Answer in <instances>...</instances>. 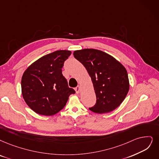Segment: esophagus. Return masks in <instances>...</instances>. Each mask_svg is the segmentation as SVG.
Listing matches in <instances>:
<instances>
[{
  "instance_id": "1",
  "label": "esophagus",
  "mask_w": 159,
  "mask_h": 159,
  "mask_svg": "<svg viewBox=\"0 0 159 159\" xmlns=\"http://www.w3.org/2000/svg\"><path fill=\"white\" fill-rule=\"evenodd\" d=\"M75 91L76 92V93H78L80 91V86H77L75 88Z\"/></svg>"
}]
</instances>
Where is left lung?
<instances>
[{"label": "left lung", "instance_id": "obj_1", "mask_svg": "<svg viewBox=\"0 0 159 159\" xmlns=\"http://www.w3.org/2000/svg\"><path fill=\"white\" fill-rule=\"evenodd\" d=\"M74 56L85 67L93 81L97 102L89 110L101 114L116 109L129 90L125 68L112 56L98 49L75 51Z\"/></svg>", "mask_w": 159, "mask_h": 159}]
</instances>
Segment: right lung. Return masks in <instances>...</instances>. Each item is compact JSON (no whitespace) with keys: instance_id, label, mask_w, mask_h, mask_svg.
I'll return each mask as SVG.
<instances>
[{"instance_id":"1","label":"right lung","mask_w":159,"mask_h":159,"mask_svg":"<svg viewBox=\"0 0 159 159\" xmlns=\"http://www.w3.org/2000/svg\"><path fill=\"white\" fill-rule=\"evenodd\" d=\"M71 53L68 50L56 51L38 59L24 72L23 97L34 112L55 115L65 106L70 95L75 93L62 74L64 62Z\"/></svg>"}]
</instances>
